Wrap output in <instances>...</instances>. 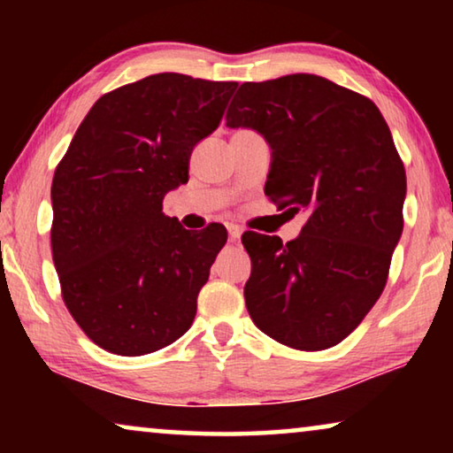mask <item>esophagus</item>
<instances>
[{"label":"esophagus","mask_w":453,"mask_h":453,"mask_svg":"<svg viewBox=\"0 0 453 453\" xmlns=\"http://www.w3.org/2000/svg\"><path fill=\"white\" fill-rule=\"evenodd\" d=\"M241 226H237V225H228V241H231V243H234V241H239V237H241Z\"/></svg>","instance_id":"obj_1"}]
</instances>
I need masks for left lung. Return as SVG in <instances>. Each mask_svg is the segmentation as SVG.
<instances>
[{"mask_svg": "<svg viewBox=\"0 0 453 453\" xmlns=\"http://www.w3.org/2000/svg\"><path fill=\"white\" fill-rule=\"evenodd\" d=\"M226 126L270 142V202L309 212L287 245L253 231L241 237L251 257L247 311L284 346L332 349L380 299L404 228L406 171L388 123L371 98L293 73L241 84Z\"/></svg>", "mask_w": 453, "mask_h": 453, "instance_id": "1", "label": "left lung"}]
</instances>
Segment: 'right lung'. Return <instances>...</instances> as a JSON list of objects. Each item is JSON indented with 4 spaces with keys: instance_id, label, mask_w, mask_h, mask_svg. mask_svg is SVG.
I'll return each mask as SVG.
<instances>
[{
    "instance_id": "add662e5",
    "label": "right lung",
    "mask_w": 453,
    "mask_h": 453,
    "mask_svg": "<svg viewBox=\"0 0 453 453\" xmlns=\"http://www.w3.org/2000/svg\"><path fill=\"white\" fill-rule=\"evenodd\" d=\"M237 82L154 73L103 95L53 175L51 253L61 296L101 349L140 357L194 324L197 295L226 243L163 212L188 183L197 142L219 127Z\"/></svg>"
}]
</instances>
